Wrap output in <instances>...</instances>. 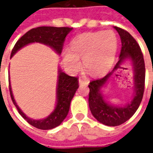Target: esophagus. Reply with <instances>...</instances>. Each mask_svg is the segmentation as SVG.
<instances>
[{
  "label": "esophagus",
  "instance_id": "34e87169",
  "mask_svg": "<svg viewBox=\"0 0 153 153\" xmlns=\"http://www.w3.org/2000/svg\"><path fill=\"white\" fill-rule=\"evenodd\" d=\"M79 85L80 86H86V85H88L89 83V81L88 80H86V79H79Z\"/></svg>",
  "mask_w": 153,
  "mask_h": 153
}]
</instances>
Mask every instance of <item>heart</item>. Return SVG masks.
I'll use <instances>...</instances> for the list:
<instances>
[{"label":"heart","mask_w":153,"mask_h":153,"mask_svg":"<svg viewBox=\"0 0 153 153\" xmlns=\"http://www.w3.org/2000/svg\"><path fill=\"white\" fill-rule=\"evenodd\" d=\"M118 39L111 30L86 32L75 37L71 49L63 51V62L72 71L80 69L82 59L85 68L92 74H102L112 67L116 57Z\"/></svg>","instance_id":"1"}]
</instances>
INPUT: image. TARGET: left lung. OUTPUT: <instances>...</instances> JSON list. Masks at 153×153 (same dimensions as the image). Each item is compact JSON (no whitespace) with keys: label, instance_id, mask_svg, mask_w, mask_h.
Returning <instances> with one entry per match:
<instances>
[{"label":"left lung","instance_id":"left-lung-1","mask_svg":"<svg viewBox=\"0 0 153 153\" xmlns=\"http://www.w3.org/2000/svg\"><path fill=\"white\" fill-rule=\"evenodd\" d=\"M114 28L118 32L121 39V50L118 62L111 72H109L103 78L90 82L88 86L90 88L89 107L91 114L99 122L108 126H120L128 121L138 109L145 91V66L141 49L136 39L127 31L116 26ZM126 58H129L133 62L135 82L134 98L131 104L126 107L112 106L104 100L100 92V87L115 70L123 68L120 64Z\"/></svg>","mask_w":153,"mask_h":153}]
</instances>
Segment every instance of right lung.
<instances>
[{"instance_id":"right-lung-1","label":"right lung","mask_w":153,"mask_h":153,"mask_svg":"<svg viewBox=\"0 0 153 153\" xmlns=\"http://www.w3.org/2000/svg\"><path fill=\"white\" fill-rule=\"evenodd\" d=\"M72 30V27H38L32 28L21 36L16 43L15 46L12 50V57L21 48L31 43L38 42L48 45L55 50L58 54H61L63 48L65 38ZM79 88V80L77 77L69 76L64 72L59 71V80L57 86V104L55 110L47 118L42 120H33L27 117L16 103L13 93L11 91L9 83L10 96L13 104L16 107L19 114L25 119L31 126L36 128L48 130L55 128L62 123L66 118L70 109V104L74 97L77 89Z\"/></svg>"}]
</instances>
